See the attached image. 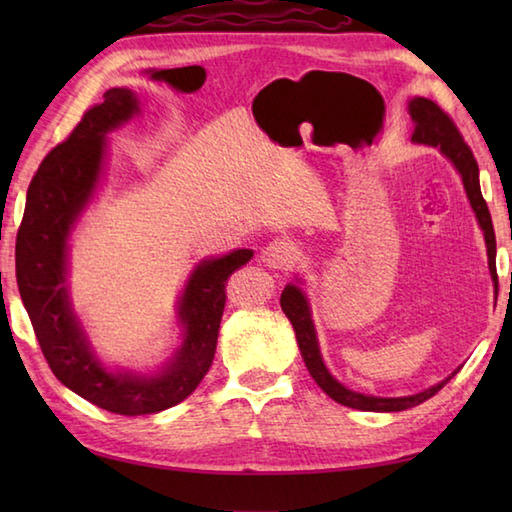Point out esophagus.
<instances>
[{"label": "esophagus", "mask_w": 512, "mask_h": 512, "mask_svg": "<svg viewBox=\"0 0 512 512\" xmlns=\"http://www.w3.org/2000/svg\"><path fill=\"white\" fill-rule=\"evenodd\" d=\"M299 259V250L297 246H292L286 239H275V242H270L264 250H262V262L268 268H275V270H288L297 264Z\"/></svg>", "instance_id": "obj_1"}]
</instances>
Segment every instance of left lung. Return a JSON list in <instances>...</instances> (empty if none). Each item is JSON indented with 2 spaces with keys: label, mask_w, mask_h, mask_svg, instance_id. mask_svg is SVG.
Wrapping results in <instances>:
<instances>
[{
  "label": "left lung",
  "mask_w": 512,
  "mask_h": 512,
  "mask_svg": "<svg viewBox=\"0 0 512 512\" xmlns=\"http://www.w3.org/2000/svg\"><path fill=\"white\" fill-rule=\"evenodd\" d=\"M409 116L413 121V134L411 140L418 145H431V147H440V151L447 156L455 169L460 171L464 189H466V198H469L477 222H480L484 239H486V253H488V268H491V277L495 284L497 292V268H495V231H493V220L491 213H488L486 200L482 198V189H480V169H477V162L473 158L471 147L464 143V138L460 134V129L455 127L451 121V116L442 110L438 103H433L429 99H422V96H416V99L409 101ZM281 310L286 312V317L290 319L292 328H295L297 334V343L303 356V363H306L310 376L314 378L325 394H328L332 400L341 402L345 407L352 409H361V411H405L420 405V402L429 400L431 396H436L438 391L449 383V380L460 372H455L440 380L438 385H433L429 389L420 391V394L413 396H400V398H380V396H365L358 394V391L347 389L336 380L328 367H325L321 350H319V341H317V332H314V323L310 317V306H308V297L303 295V290L297 284H288L281 292Z\"/></svg>",
  "instance_id": "obj_1"
}]
</instances>
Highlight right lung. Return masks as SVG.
Masks as SVG:
<instances>
[{"label": "right lung", "instance_id": "right-lung-1", "mask_svg": "<svg viewBox=\"0 0 512 512\" xmlns=\"http://www.w3.org/2000/svg\"><path fill=\"white\" fill-rule=\"evenodd\" d=\"M138 112L132 90L112 88L83 114L32 178L15 246L19 295L52 374L92 405L121 416L165 411L193 394L213 363L226 279L253 257V250L239 248L195 266L178 301L182 345L156 374L103 367L70 306L68 237L103 173L105 134Z\"/></svg>", "mask_w": 512, "mask_h": 512}]
</instances>
